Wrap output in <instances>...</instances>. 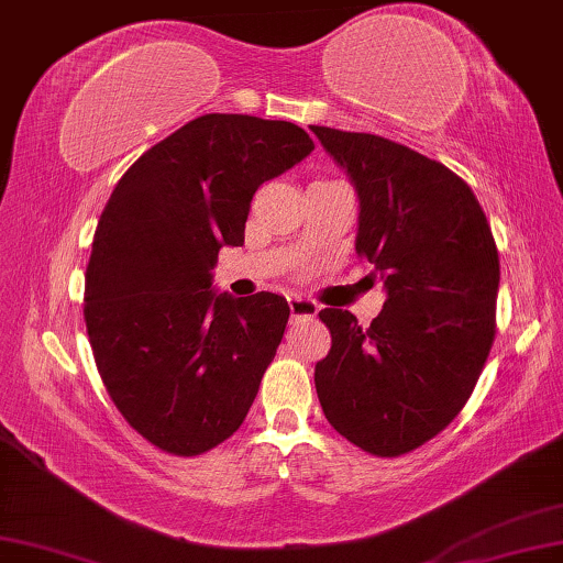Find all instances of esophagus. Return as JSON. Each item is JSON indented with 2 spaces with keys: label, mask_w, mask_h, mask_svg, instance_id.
Here are the masks:
<instances>
[{
  "label": "esophagus",
  "mask_w": 563,
  "mask_h": 563,
  "mask_svg": "<svg viewBox=\"0 0 563 563\" xmlns=\"http://www.w3.org/2000/svg\"><path fill=\"white\" fill-rule=\"evenodd\" d=\"M289 309H291V319H314L319 305L305 297H289Z\"/></svg>",
  "instance_id": "esophagus-1"
}]
</instances>
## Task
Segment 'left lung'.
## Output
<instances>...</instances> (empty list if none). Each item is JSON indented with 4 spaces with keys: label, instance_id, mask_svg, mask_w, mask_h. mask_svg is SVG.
<instances>
[{
    "label": "left lung",
    "instance_id": "left-lung-1",
    "mask_svg": "<svg viewBox=\"0 0 563 563\" xmlns=\"http://www.w3.org/2000/svg\"><path fill=\"white\" fill-rule=\"evenodd\" d=\"M360 196L354 252L387 301L372 324L322 309L332 350L314 367L330 426L397 457L455 420L496 340L500 264L478 198L443 163L372 133L311 125Z\"/></svg>",
    "mask_w": 563,
    "mask_h": 563
}]
</instances>
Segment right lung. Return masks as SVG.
Segmentation results:
<instances>
[{
  "mask_svg": "<svg viewBox=\"0 0 563 563\" xmlns=\"http://www.w3.org/2000/svg\"><path fill=\"white\" fill-rule=\"evenodd\" d=\"M314 151L287 120L209 112L118 180L85 272V327L108 395L163 453L194 457L241 428L289 322L272 291L211 289L244 244L256 188Z\"/></svg>",
  "mask_w": 563,
  "mask_h": 563,
  "instance_id": "1",
  "label": "right lung"
}]
</instances>
